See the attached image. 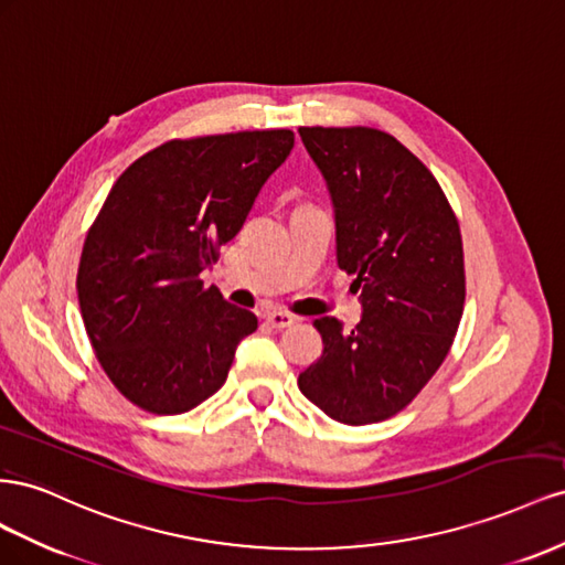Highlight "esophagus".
<instances>
[{
  "instance_id": "obj_1",
  "label": "esophagus",
  "mask_w": 565,
  "mask_h": 565,
  "mask_svg": "<svg viewBox=\"0 0 565 565\" xmlns=\"http://www.w3.org/2000/svg\"><path fill=\"white\" fill-rule=\"evenodd\" d=\"M265 319H267V324L274 329H288V327H294V321H296V317H291L288 312H277V310L267 312Z\"/></svg>"
}]
</instances>
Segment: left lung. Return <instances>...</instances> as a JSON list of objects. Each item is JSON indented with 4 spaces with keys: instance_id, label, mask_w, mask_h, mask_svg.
I'll list each match as a JSON object with an SVG mask.
<instances>
[{
    "instance_id": "left-lung-1",
    "label": "left lung",
    "mask_w": 565,
    "mask_h": 565,
    "mask_svg": "<svg viewBox=\"0 0 565 565\" xmlns=\"http://www.w3.org/2000/svg\"><path fill=\"white\" fill-rule=\"evenodd\" d=\"M335 215L338 267L352 274L362 319H315L324 352L298 376L310 402L348 426L385 422L422 393L459 329L461 232L438 180L374 127H300Z\"/></svg>"
}]
</instances>
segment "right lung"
Here are the masks:
<instances>
[{
    "instance_id": "obj_1",
    "label": "right lung",
    "mask_w": 565,
    "mask_h": 565,
    "mask_svg": "<svg viewBox=\"0 0 565 565\" xmlns=\"http://www.w3.org/2000/svg\"><path fill=\"white\" fill-rule=\"evenodd\" d=\"M291 149V130L172 139L113 184L85 238L77 300L96 360L132 405L184 414L227 381L257 317L201 271Z\"/></svg>"
}]
</instances>
